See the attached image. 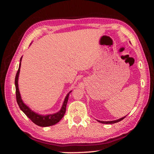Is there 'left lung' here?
Wrapping results in <instances>:
<instances>
[{
  "label": "left lung",
  "mask_w": 154,
  "mask_h": 154,
  "mask_svg": "<svg viewBox=\"0 0 154 154\" xmlns=\"http://www.w3.org/2000/svg\"><path fill=\"white\" fill-rule=\"evenodd\" d=\"M125 117H123L121 118V119H118V120H116V121H97L98 122H100V123H104V124H113V123H118V122L122 121V120H123L125 118Z\"/></svg>",
  "instance_id": "1"
}]
</instances>
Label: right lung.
<instances>
[{"mask_svg": "<svg viewBox=\"0 0 154 154\" xmlns=\"http://www.w3.org/2000/svg\"><path fill=\"white\" fill-rule=\"evenodd\" d=\"M22 58L20 59V66H19V69L17 72L16 76H15V81H14V84H15V88H16V99H17V102L20 106L21 110L24 112L25 114L26 115V116L30 119V120L33 123H34L35 125L41 126V127H48V126H51L53 125H55L56 123H57L61 119H62L64 116L65 112H66V104L69 100V94L71 93V92H69L67 95L65 97V100L63 103L62 109H60V111H58L57 113H53V114H49V115H39L38 113H35L34 111L31 110L30 108H29V106H27L26 104L23 102V101L21 98L20 90H19L18 88V79H19V74H20V66H21V62H22Z\"/></svg>", "mask_w": 154, "mask_h": 154, "instance_id": "add662e5", "label": "right lung"}]
</instances>
